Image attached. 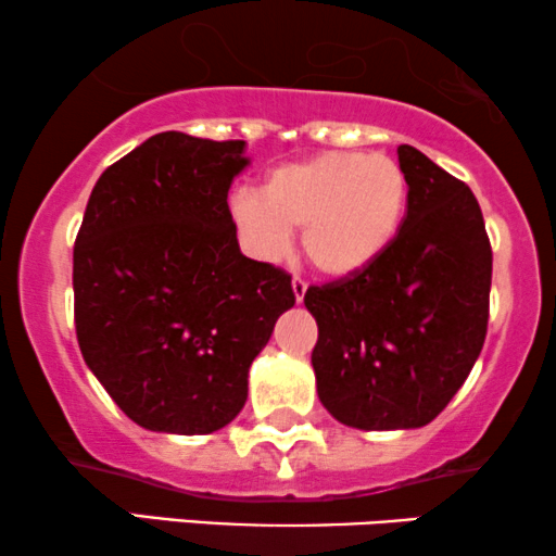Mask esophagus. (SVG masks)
<instances>
[{
	"label": "esophagus",
	"instance_id": "34e87169",
	"mask_svg": "<svg viewBox=\"0 0 556 556\" xmlns=\"http://www.w3.org/2000/svg\"><path fill=\"white\" fill-rule=\"evenodd\" d=\"M292 292H294V300H298V302L305 300V292H307V282H305V279L294 277V279H292Z\"/></svg>",
	"mask_w": 556,
	"mask_h": 556
}]
</instances>
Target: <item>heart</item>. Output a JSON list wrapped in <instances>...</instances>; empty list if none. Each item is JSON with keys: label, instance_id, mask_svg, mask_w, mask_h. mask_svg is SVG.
<instances>
[{"label": "heart", "instance_id": "b5f03b06", "mask_svg": "<svg viewBox=\"0 0 556 556\" xmlns=\"http://www.w3.org/2000/svg\"><path fill=\"white\" fill-rule=\"evenodd\" d=\"M407 177L382 153L323 151L266 174L262 194L236 192L230 217L245 249L279 262L302 228V251L326 277H354L388 254L403 228Z\"/></svg>", "mask_w": 556, "mask_h": 556}]
</instances>
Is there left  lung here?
Instances as JSON below:
<instances>
[{
  "instance_id": "left-lung-1",
  "label": "left lung",
  "mask_w": 556,
  "mask_h": 556,
  "mask_svg": "<svg viewBox=\"0 0 556 556\" xmlns=\"http://www.w3.org/2000/svg\"><path fill=\"white\" fill-rule=\"evenodd\" d=\"M403 228L369 269L311 287L318 397L343 426L420 428L439 416L480 356L493 249L472 189L413 146Z\"/></svg>"
}]
</instances>
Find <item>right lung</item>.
<instances>
[{
    "label": "right lung",
    "instance_id": "right-lung-1",
    "mask_svg": "<svg viewBox=\"0 0 556 556\" xmlns=\"http://www.w3.org/2000/svg\"><path fill=\"white\" fill-rule=\"evenodd\" d=\"M243 140L166 130L108 166L74 243V323L87 367L149 431L228 426L249 367L294 305L292 277L241 254L228 189Z\"/></svg>",
    "mask_w": 556,
    "mask_h": 556
}]
</instances>
